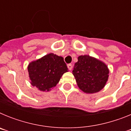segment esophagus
Returning a JSON list of instances; mask_svg holds the SVG:
<instances>
[{
    "instance_id": "esophagus-1",
    "label": "esophagus",
    "mask_w": 131,
    "mask_h": 131,
    "mask_svg": "<svg viewBox=\"0 0 131 131\" xmlns=\"http://www.w3.org/2000/svg\"><path fill=\"white\" fill-rule=\"evenodd\" d=\"M68 69H69V70H71L73 68V66L72 64H71V63H69V64H68Z\"/></svg>"
}]
</instances>
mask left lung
<instances>
[{"label": "left lung", "instance_id": "left-lung-1", "mask_svg": "<svg viewBox=\"0 0 131 131\" xmlns=\"http://www.w3.org/2000/svg\"><path fill=\"white\" fill-rule=\"evenodd\" d=\"M79 88L85 93L101 91L108 79L109 69L104 62L89 55L80 56L73 69Z\"/></svg>", "mask_w": 131, "mask_h": 131}]
</instances>
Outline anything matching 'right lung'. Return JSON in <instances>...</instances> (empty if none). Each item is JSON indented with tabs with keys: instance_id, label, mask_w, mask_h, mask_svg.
<instances>
[{
	"instance_id": "obj_1",
	"label": "right lung",
	"mask_w": 131,
	"mask_h": 131,
	"mask_svg": "<svg viewBox=\"0 0 131 131\" xmlns=\"http://www.w3.org/2000/svg\"><path fill=\"white\" fill-rule=\"evenodd\" d=\"M31 84L40 91H49L60 81L68 68L61 56L50 53L29 64Z\"/></svg>"
}]
</instances>
